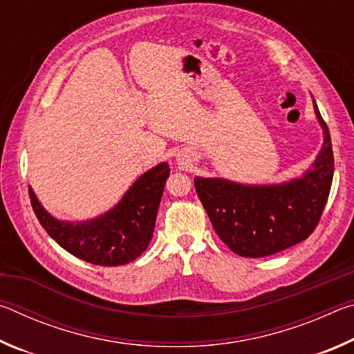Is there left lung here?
<instances>
[{
	"mask_svg": "<svg viewBox=\"0 0 354 354\" xmlns=\"http://www.w3.org/2000/svg\"><path fill=\"white\" fill-rule=\"evenodd\" d=\"M325 143L306 175L287 184L242 185L195 178L200 201L215 232L243 257H263L303 242L319 225L334 175L331 136L315 106Z\"/></svg>",
	"mask_w": 354,
	"mask_h": 354,
	"instance_id": "obj_1",
	"label": "left lung"
}]
</instances>
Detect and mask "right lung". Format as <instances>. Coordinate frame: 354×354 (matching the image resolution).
Listing matches in <instances>:
<instances>
[{"mask_svg":"<svg viewBox=\"0 0 354 354\" xmlns=\"http://www.w3.org/2000/svg\"><path fill=\"white\" fill-rule=\"evenodd\" d=\"M169 175L165 162L156 165L137 179L111 212L86 223L53 218L40 206L31 187L29 198L40 225L64 250L88 263L115 267L133 262L147 250Z\"/></svg>","mask_w":354,"mask_h":354,"instance_id":"obj_1","label":"right lung"}]
</instances>
